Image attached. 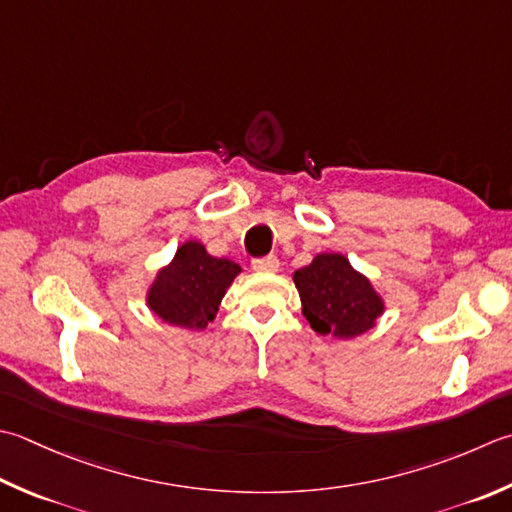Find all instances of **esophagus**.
<instances>
[{"label": "esophagus", "instance_id": "1", "mask_svg": "<svg viewBox=\"0 0 512 512\" xmlns=\"http://www.w3.org/2000/svg\"><path fill=\"white\" fill-rule=\"evenodd\" d=\"M253 268L257 270V273H275V270L279 268V259L275 255L253 259Z\"/></svg>", "mask_w": 512, "mask_h": 512}]
</instances>
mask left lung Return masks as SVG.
<instances>
[{"label":"left lung","mask_w":512,"mask_h":512,"mask_svg":"<svg viewBox=\"0 0 512 512\" xmlns=\"http://www.w3.org/2000/svg\"><path fill=\"white\" fill-rule=\"evenodd\" d=\"M302 313L319 335L353 339L375 326L384 299L370 279L339 253H319L306 268L295 270Z\"/></svg>","instance_id":"8db88e82"}]
</instances>
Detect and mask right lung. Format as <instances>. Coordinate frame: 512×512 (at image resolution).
Instances as JSON below:
<instances>
[{"mask_svg":"<svg viewBox=\"0 0 512 512\" xmlns=\"http://www.w3.org/2000/svg\"><path fill=\"white\" fill-rule=\"evenodd\" d=\"M239 273V264L208 255L204 244L188 239L157 273L146 304L170 326L202 330L215 319L226 288Z\"/></svg>","mask_w":512,"mask_h":512,"instance_id":"add662e5","label":"right lung"}]
</instances>
